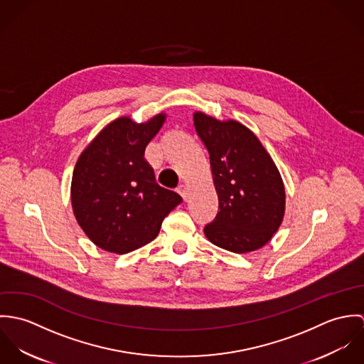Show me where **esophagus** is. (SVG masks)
Listing matches in <instances>:
<instances>
[{
    "mask_svg": "<svg viewBox=\"0 0 364 364\" xmlns=\"http://www.w3.org/2000/svg\"><path fill=\"white\" fill-rule=\"evenodd\" d=\"M176 192L182 196V199H183V200H186V199H188V196H189V193H188V188H186L185 185H179V186H178V189H176Z\"/></svg>",
    "mask_w": 364,
    "mask_h": 364,
    "instance_id": "esophagus-1",
    "label": "esophagus"
}]
</instances>
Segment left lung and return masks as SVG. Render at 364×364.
I'll return each instance as SVG.
<instances>
[{"label":"left lung","mask_w":364,"mask_h":364,"mask_svg":"<svg viewBox=\"0 0 364 364\" xmlns=\"http://www.w3.org/2000/svg\"><path fill=\"white\" fill-rule=\"evenodd\" d=\"M193 124L203 141L218 198V211L205 227L214 245L245 254L270 241L284 215V185L258 137L235 120L220 122L202 112Z\"/></svg>","instance_id":"left-lung-1"}]
</instances>
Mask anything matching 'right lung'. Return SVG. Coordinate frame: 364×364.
I'll return each mask as SVG.
<instances>
[{
  "mask_svg": "<svg viewBox=\"0 0 364 364\" xmlns=\"http://www.w3.org/2000/svg\"><path fill=\"white\" fill-rule=\"evenodd\" d=\"M165 122L119 117L109 123L78 158L71 181L74 215L100 248L127 254L151 242L164 218L182 198L156 182L144 159L147 144Z\"/></svg>",
  "mask_w": 364,
  "mask_h": 364,
  "instance_id": "right-lung-1",
  "label": "right lung"
}]
</instances>
